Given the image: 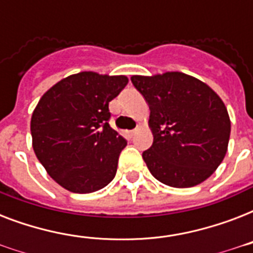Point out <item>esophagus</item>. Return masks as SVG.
I'll use <instances>...</instances> for the list:
<instances>
[{"mask_svg": "<svg viewBox=\"0 0 253 253\" xmlns=\"http://www.w3.org/2000/svg\"><path fill=\"white\" fill-rule=\"evenodd\" d=\"M136 131H138V128H135V130H131V131H128V134H130V136H134V135H135V132H136Z\"/></svg>", "mask_w": 253, "mask_h": 253, "instance_id": "obj_1", "label": "esophagus"}]
</instances>
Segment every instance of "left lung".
I'll use <instances>...</instances> for the list:
<instances>
[{"instance_id": "obj_1", "label": "left lung", "mask_w": 253, "mask_h": 253, "mask_svg": "<svg viewBox=\"0 0 253 253\" xmlns=\"http://www.w3.org/2000/svg\"><path fill=\"white\" fill-rule=\"evenodd\" d=\"M150 106L154 143L143 152L151 174L172 188H192L215 172L227 152L231 121L204 81L182 72L131 77Z\"/></svg>"}]
</instances>
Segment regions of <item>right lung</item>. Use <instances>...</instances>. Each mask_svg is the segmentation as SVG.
<instances>
[{
  "label": "right lung",
  "instance_id": "add662e5",
  "mask_svg": "<svg viewBox=\"0 0 253 253\" xmlns=\"http://www.w3.org/2000/svg\"><path fill=\"white\" fill-rule=\"evenodd\" d=\"M127 83L123 75L75 73L49 87L34 109V152L69 192H97L114 178L127 142L109 126V102Z\"/></svg>",
  "mask_w": 253,
  "mask_h": 253
}]
</instances>
